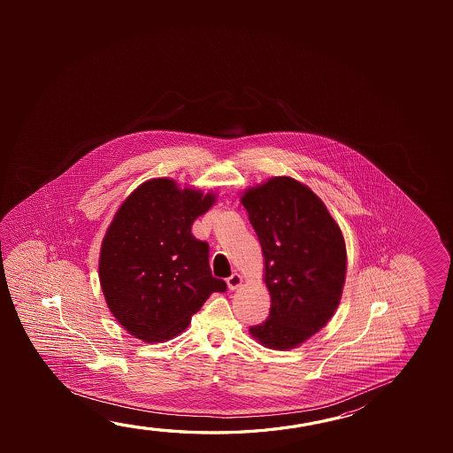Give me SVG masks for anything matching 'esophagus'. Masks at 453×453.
<instances>
[{
	"label": "esophagus",
	"mask_w": 453,
	"mask_h": 453,
	"mask_svg": "<svg viewBox=\"0 0 453 453\" xmlns=\"http://www.w3.org/2000/svg\"><path fill=\"white\" fill-rule=\"evenodd\" d=\"M227 281V288H229L230 290H235L237 288H240L242 286V276L238 273L230 274L229 278L226 280Z\"/></svg>",
	"instance_id": "34e87169"
}]
</instances>
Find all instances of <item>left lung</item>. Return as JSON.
Wrapping results in <instances>:
<instances>
[{"label":"left lung","mask_w":453,"mask_h":453,"mask_svg":"<svg viewBox=\"0 0 453 453\" xmlns=\"http://www.w3.org/2000/svg\"><path fill=\"white\" fill-rule=\"evenodd\" d=\"M242 203L265 259L272 306L268 319L250 326L265 348H296L332 319L346 276L342 229L308 186L274 177L248 189Z\"/></svg>","instance_id":"obj_1"}]
</instances>
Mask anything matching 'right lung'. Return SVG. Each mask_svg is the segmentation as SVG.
Wrapping results in <instances>:
<instances>
[{
    "mask_svg": "<svg viewBox=\"0 0 453 453\" xmlns=\"http://www.w3.org/2000/svg\"><path fill=\"white\" fill-rule=\"evenodd\" d=\"M213 203L211 193L149 180L109 226L99 257L101 288L115 319L142 342L181 334L213 292L227 289L211 276L207 242L191 234L194 219Z\"/></svg>",
    "mask_w": 453,
    "mask_h": 453,
    "instance_id": "right-lung-1",
    "label": "right lung"
}]
</instances>
